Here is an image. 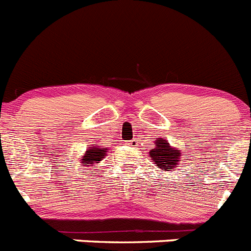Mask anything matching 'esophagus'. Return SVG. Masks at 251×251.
<instances>
[{
  "label": "esophagus",
  "instance_id": "obj_1",
  "mask_svg": "<svg viewBox=\"0 0 251 251\" xmlns=\"http://www.w3.org/2000/svg\"><path fill=\"white\" fill-rule=\"evenodd\" d=\"M127 145H128V146H131V147H136L137 146V141H136V140H131V141L127 142Z\"/></svg>",
  "mask_w": 251,
  "mask_h": 251
}]
</instances>
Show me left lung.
Masks as SVG:
<instances>
[{"mask_svg": "<svg viewBox=\"0 0 251 251\" xmlns=\"http://www.w3.org/2000/svg\"><path fill=\"white\" fill-rule=\"evenodd\" d=\"M154 145L156 147L150 151V156L153 158L154 165L165 171L176 170L179 162V156H181L179 150L170 147V144L163 139L157 140Z\"/></svg>", "mask_w": 251, "mask_h": 251, "instance_id": "obj_1", "label": "left lung"}]
</instances>
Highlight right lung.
Returning <instances> with one entry per match:
<instances>
[{
    "instance_id": "obj_1",
    "label": "right lung",
    "mask_w": 251,
    "mask_h": 251,
    "mask_svg": "<svg viewBox=\"0 0 251 251\" xmlns=\"http://www.w3.org/2000/svg\"><path fill=\"white\" fill-rule=\"evenodd\" d=\"M106 149H98V147H90L89 150H86L85 154L81 158V163H85V166H93L95 163H99V161H101L104 158V156H106Z\"/></svg>"
}]
</instances>
